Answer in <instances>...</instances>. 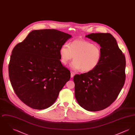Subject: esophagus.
Wrapping results in <instances>:
<instances>
[{"label": "esophagus", "instance_id": "esophagus-1", "mask_svg": "<svg viewBox=\"0 0 135 135\" xmlns=\"http://www.w3.org/2000/svg\"><path fill=\"white\" fill-rule=\"evenodd\" d=\"M74 75H75V73H74V72H71V78L73 77V76H74Z\"/></svg>", "mask_w": 135, "mask_h": 135}]
</instances>
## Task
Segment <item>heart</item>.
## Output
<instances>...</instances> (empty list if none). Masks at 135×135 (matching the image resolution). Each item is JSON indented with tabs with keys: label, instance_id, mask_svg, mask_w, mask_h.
Returning <instances> with one entry per match:
<instances>
[{
	"label": "heart",
	"instance_id": "b5f03b06",
	"mask_svg": "<svg viewBox=\"0 0 135 135\" xmlns=\"http://www.w3.org/2000/svg\"><path fill=\"white\" fill-rule=\"evenodd\" d=\"M60 55L62 64H67L73 57L74 61L70 65L72 69L90 72L94 70L100 64L102 51L99 46L90 41L75 40L71 42L70 45L65 44L62 45Z\"/></svg>",
	"mask_w": 135,
	"mask_h": 135
}]
</instances>
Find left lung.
Listing matches in <instances>:
<instances>
[{"label":"left lung","mask_w":135,"mask_h":135,"mask_svg":"<svg viewBox=\"0 0 135 135\" xmlns=\"http://www.w3.org/2000/svg\"><path fill=\"white\" fill-rule=\"evenodd\" d=\"M101 46V60L90 72L75 75V96L88 111L105 109L116 99L126 80V58L110 33H91L86 36Z\"/></svg>","instance_id":"left-lung-1"}]
</instances>
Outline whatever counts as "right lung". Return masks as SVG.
<instances>
[{"label":"right lung","mask_w":135,"mask_h":135,"mask_svg":"<svg viewBox=\"0 0 135 135\" xmlns=\"http://www.w3.org/2000/svg\"><path fill=\"white\" fill-rule=\"evenodd\" d=\"M71 35L56 29L33 30L15 46L8 65L10 81L20 100L33 109L51 106L70 78L60 50Z\"/></svg>","instance_id":"add662e5"}]
</instances>
